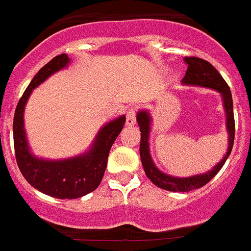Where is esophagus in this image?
I'll return each instance as SVG.
<instances>
[{
	"label": "esophagus",
	"instance_id": "1",
	"mask_svg": "<svg viewBox=\"0 0 251 251\" xmlns=\"http://www.w3.org/2000/svg\"><path fill=\"white\" fill-rule=\"evenodd\" d=\"M127 126H134L136 124V109L130 108L127 112V118H126Z\"/></svg>",
	"mask_w": 251,
	"mask_h": 251
}]
</instances>
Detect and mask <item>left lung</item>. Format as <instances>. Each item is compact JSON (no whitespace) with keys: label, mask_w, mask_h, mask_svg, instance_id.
<instances>
[{"label":"left lung","mask_w":251,"mask_h":251,"mask_svg":"<svg viewBox=\"0 0 251 251\" xmlns=\"http://www.w3.org/2000/svg\"><path fill=\"white\" fill-rule=\"evenodd\" d=\"M185 61L188 66L185 77L182 79V84L211 88V89L217 90L223 97L224 108H225L226 113V129L229 133V147H227V152L224 156V158L206 174L195 175L191 177H172L170 175L163 174L154 166L150 154L148 139H150L151 121H152L151 115L147 110H139L138 114H137V122H138L139 130H141L139 154H141V161L146 175L159 188L174 192H188L191 190L202 187L208 181H211L216 176L217 172L221 170V167L225 165L227 157L230 156L235 138L234 109H232V97L229 85L224 80L220 73L217 72L216 69L206 60L195 56H186Z\"/></svg>","instance_id":"obj_1"}]
</instances>
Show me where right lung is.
Listing matches in <instances>:
<instances>
[{"mask_svg":"<svg viewBox=\"0 0 251 251\" xmlns=\"http://www.w3.org/2000/svg\"><path fill=\"white\" fill-rule=\"evenodd\" d=\"M70 59L61 54L51 59L31 80L22 94L13 117V145L17 166L22 176L32 187L56 199H79L98 187L105 172L108 156L113 143L126 123V117L113 119L98 132L92 148L81 156L49 161L31 154L24 127V110L26 101L37 85L50 75L68 66Z\"/></svg>","mask_w":251,"mask_h":251,"instance_id":"1","label":"right lung"}]
</instances>
